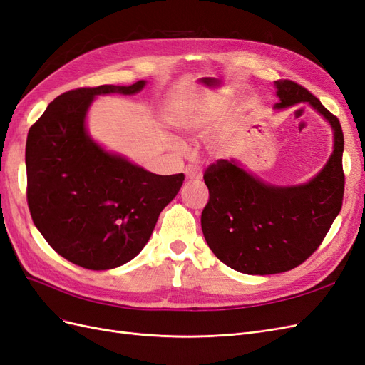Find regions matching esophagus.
<instances>
[{"mask_svg":"<svg viewBox=\"0 0 365 365\" xmlns=\"http://www.w3.org/2000/svg\"><path fill=\"white\" fill-rule=\"evenodd\" d=\"M184 173H185L187 180H200V178H202L201 168H200V165H195V164L187 165Z\"/></svg>","mask_w":365,"mask_h":365,"instance_id":"obj_1","label":"esophagus"}]
</instances>
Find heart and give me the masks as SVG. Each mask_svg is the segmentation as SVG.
Wrapping results in <instances>:
<instances>
[{
	"mask_svg": "<svg viewBox=\"0 0 365 365\" xmlns=\"http://www.w3.org/2000/svg\"><path fill=\"white\" fill-rule=\"evenodd\" d=\"M224 108V101H207L205 103L192 106L180 115L178 125L190 132L205 130L215 121V117Z\"/></svg>",
	"mask_w": 365,
	"mask_h": 365,
	"instance_id": "1",
	"label": "heart"
}]
</instances>
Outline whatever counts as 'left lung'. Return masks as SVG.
<instances>
[{"mask_svg":"<svg viewBox=\"0 0 365 365\" xmlns=\"http://www.w3.org/2000/svg\"><path fill=\"white\" fill-rule=\"evenodd\" d=\"M274 83L280 98L275 108L311 103L332 125L335 148L323 170L297 187L264 184L233 160H217L205 169L210 197L201 215L204 237L220 262L251 275L291 271L311 257L344 197V135L339 120L300 83L289 79Z\"/></svg>","mask_w":365,"mask_h":365,"instance_id":"1","label":"left lung"}]
</instances>
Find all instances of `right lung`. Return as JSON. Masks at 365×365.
I'll list each match as a JSON object with an SVG mask.
<instances>
[{
  "label": "right lung",
  "instance_id": "1",
  "mask_svg": "<svg viewBox=\"0 0 365 365\" xmlns=\"http://www.w3.org/2000/svg\"><path fill=\"white\" fill-rule=\"evenodd\" d=\"M145 83L63 93L29 130L33 222L59 256L86 269H113L134 259L184 181V173L157 175L111 155L86 134L85 115L94 96L134 94Z\"/></svg>",
  "mask_w": 365,
  "mask_h": 365
}]
</instances>
